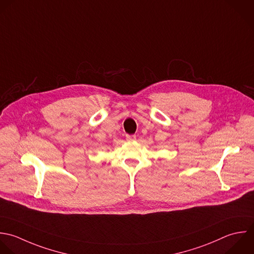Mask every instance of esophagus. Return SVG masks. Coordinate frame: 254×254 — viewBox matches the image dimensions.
Masks as SVG:
<instances>
[{
    "label": "esophagus",
    "instance_id": "obj_1",
    "mask_svg": "<svg viewBox=\"0 0 254 254\" xmlns=\"http://www.w3.org/2000/svg\"><path fill=\"white\" fill-rule=\"evenodd\" d=\"M126 138H127V140H128V141H133V140L136 139V136H135L134 134H127V135H126Z\"/></svg>",
    "mask_w": 254,
    "mask_h": 254
}]
</instances>
